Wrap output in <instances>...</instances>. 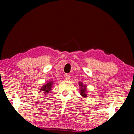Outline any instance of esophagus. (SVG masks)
I'll use <instances>...</instances> for the list:
<instances>
[{
	"mask_svg": "<svg viewBox=\"0 0 134 134\" xmlns=\"http://www.w3.org/2000/svg\"><path fill=\"white\" fill-rule=\"evenodd\" d=\"M64 78H65V80H69V79H70V75H69V74H65V76H64Z\"/></svg>",
	"mask_w": 134,
	"mask_h": 134,
	"instance_id": "1",
	"label": "esophagus"
}]
</instances>
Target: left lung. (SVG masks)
Instances as JSON below:
<instances>
[{
  "label": "left lung",
  "mask_w": 134,
  "mask_h": 134,
  "mask_svg": "<svg viewBox=\"0 0 134 134\" xmlns=\"http://www.w3.org/2000/svg\"><path fill=\"white\" fill-rule=\"evenodd\" d=\"M79 86L80 87V94L84 97H87V92H86V86L83 85V84L81 82H79Z\"/></svg>",
  "instance_id": "left-lung-1"
}]
</instances>
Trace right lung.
Wrapping results in <instances>:
<instances>
[{
  "mask_svg": "<svg viewBox=\"0 0 134 134\" xmlns=\"http://www.w3.org/2000/svg\"><path fill=\"white\" fill-rule=\"evenodd\" d=\"M52 85H53V81H49V82L45 84V85H44L41 88L40 92H44L45 94L47 93H48L51 90Z\"/></svg>",
  "mask_w": 134,
  "mask_h": 134,
  "instance_id": "right-lung-1",
  "label": "right lung"
}]
</instances>
